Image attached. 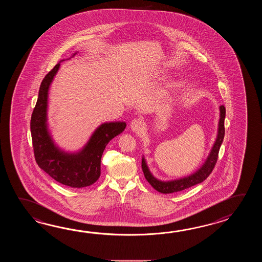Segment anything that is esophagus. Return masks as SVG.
Instances as JSON below:
<instances>
[{
  "label": "esophagus",
  "instance_id": "34e87169",
  "mask_svg": "<svg viewBox=\"0 0 262 262\" xmlns=\"http://www.w3.org/2000/svg\"><path fill=\"white\" fill-rule=\"evenodd\" d=\"M130 127L135 133H140L144 129V123L140 119H134L131 122Z\"/></svg>",
  "mask_w": 262,
  "mask_h": 262
}]
</instances>
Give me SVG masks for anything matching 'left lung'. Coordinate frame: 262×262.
I'll return each mask as SVG.
<instances>
[{
    "label": "left lung",
    "mask_w": 262,
    "mask_h": 262,
    "mask_svg": "<svg viewBox=\"0 0 262 262\" xmlns=\"http://www.w3.org/2000/svg\"><path fill=\"white\" fill-rule=\"evenodd\" d=\"M220 119L218 123L217 137L215 139V142L212 146V150L209 156L207 157L206 161L201 166L200 169H198L195 172L191 174L187 177L173 180V181H160L156 179L151 173H150L149 167L146 164V160L144 157H142L141 162V167L142 171L144 173L145 178L148 181V183L158 192L163 194H170V193H176L184 189H187L191 186H194L195 184H201L203 181H205L208 176L212 173L213 167L217 162L218 152L220 150V147L222 144L224 136H225V117H226V108L225 106H220Z\"/></svg>",
    "instance_id": "left-lung-1"
}]
</instances>
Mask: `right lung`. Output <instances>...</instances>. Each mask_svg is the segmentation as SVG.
Returning a JSON list of instances; mask_svg holds the SVG:
<instances>
[{
  "label": "right lung",
  "mask_w": 262,
  "mask_h": 262,
  "mask_svg": "<svg viewBox=\"0 0 262 262\" xmlns=\"http://www.w3.org/2000/svg\"><path fill=\"white\" fill-rule=\"evenodd\" d=\"M59 68L60 62L42 80L37 102L31 118L34 157L40 168L58 183L74 188H81L95 184L99 179L103 151L113 138L123 132L126 123H102L82 150L74 154L60 150L51 139L47 123L49 89Z\"/></svg>",
  "instance_id": "right-lung-1"
}]
</instances>
